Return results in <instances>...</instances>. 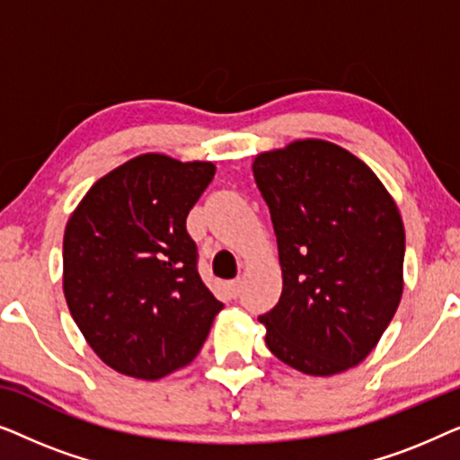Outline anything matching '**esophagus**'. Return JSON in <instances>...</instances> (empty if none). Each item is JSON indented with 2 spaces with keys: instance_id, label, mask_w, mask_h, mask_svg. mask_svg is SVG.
<instances>
[{
  "instance_id": "1",
  "label": "esophagus",
  "mask_w": 460,
  "mask_h": 460,
  "mask_svg": "<svg viewBox=\"0 0 460 460\" xmlns=\"http://www.w3.org/2000/svg\"><path fill=\"white\" fill-rule=\"evenodd\" d=\"M241 288H243L241 279L228 282V293L232 295V297H238V295H241Z\"/></svg>"
}]
</instances>
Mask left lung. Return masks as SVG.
Here are the masks:
<instances>
[{
	"mask_svg": "<svg viewBox=\"0 0 460 460\" xmlns=\"http://www.w3.org/2000/svg\"><path fill=\"white\" fill-rule=\"evenodd\" d=\"M253 175L282 270L279 304L260 316L268 349L304 375L358 367L404 291L398 205L367 163L318 137L255 155Z\"/></svg>",
	"mask_w": 460,
	"mask_h": 460,
	"instance_id": "8db88e82",
	"label": "left lung"
}]
</instances>
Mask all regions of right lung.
<instances>
[{"label": "right lung", "instance_id": "obj_1", "mask_svg": "<svg viewBox=\"0 0 460 460\" xmlns=\"http://www.w3.org/2000/svg\"><path fill=\"white\" fill-rule=\"evenodd\" d=\"M211 161L137 155L102 175L68 217L62 291L106 367L156 381L190 364L224 304L197 272L186 217Z\"/></svg>", "mask_w": 460, "mask_h": 460}]
</instances>
